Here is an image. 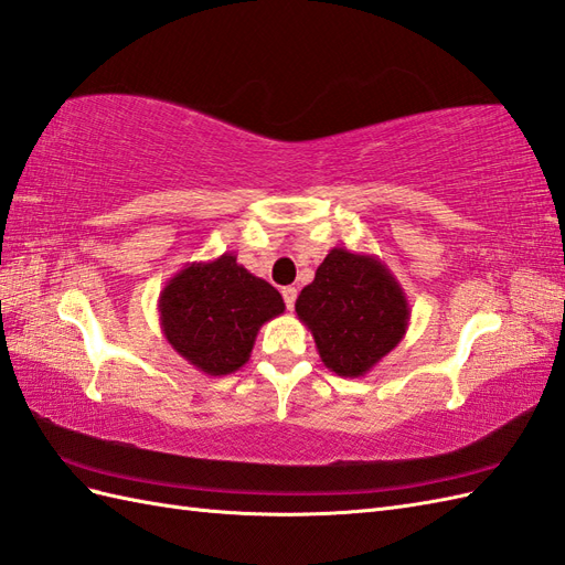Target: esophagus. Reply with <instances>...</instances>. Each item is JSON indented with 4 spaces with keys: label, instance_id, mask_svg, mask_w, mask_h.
Returning <instances> with one entry per match:
<instances>
[{
    "label": "esophagus",
    "instance_id": "34e87169",
    "mask_svg": "<svg viewBox=\"0 0 565 565\" xmlns=\"http://www.w3.org/2000/svg\"><path fill=\"white\" fill-rule=\"evenodd\" d=\"M281 296H284V303H286V308H288V310H294V306H296V296H298L296 286H286L284 291H281Z\"/></svg>",
    "mask_w": 565,
    "mask_h": 565
}]
</instances>
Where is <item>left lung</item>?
Segmentation results:
<instances>
[{
    "label": "left lung",
    "instance_id": "left-lung-1",
    "mask_svg": "<svg viewBox=\"0 0 565 565\" xmlns=\"http://www.w3.org/2000/svg\"><path fill=\"white\" fill-rule=\"evenodd\" d=\"M296 315L327 369L361 377L402 342L412 308L383 259L332 247L300 291Z\"/></svg>",
    "mask_w": 565,
    "mask_h": 565
}]
</instances>
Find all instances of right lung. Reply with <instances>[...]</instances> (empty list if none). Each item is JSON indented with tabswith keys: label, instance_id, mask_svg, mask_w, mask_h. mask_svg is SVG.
<instances>
[{
	"label": "right lung",
	"instance_id": "obj_1",
	"mask_svg": "<svg viewBox=\"0 0 565 565\" xmlns=\"http://www.w3.org/2000/svg\"><path fill=\"white\" fill-rule=\"evenodd\" d=\"M286 310L281 294L233 253L190 262L159 296L161 332L204 375H228L250 359L259 327Z\"/></svg>",
	"mask_w": 565,
	"mask_h": 565
}]
</instances>
